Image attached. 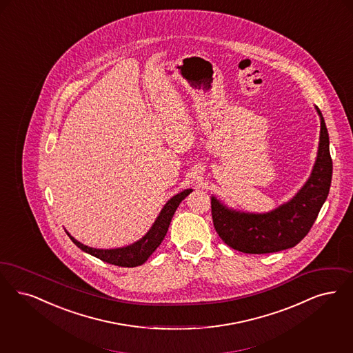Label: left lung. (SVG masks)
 <instances>
[{
    "label": "left lung",
    "instance_id": "left-lung-1",
    "mask_svg": "<svg viewBox=\"0 0 353 353\" xmlns=\"http://www.w3.org/2000/svg\"><path fill=\"white\" fill-rule=\"evenodd\" d=\"M321 118L319 147L310 177L296 196L268 212L235 210L212 196V223L221 239L244 254H272L296 245L314 225L332 179V160L325 118Z\"/></svg>",
    "mask_w": 353,
    "mask_h": 353
}]
</instances>
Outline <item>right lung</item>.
<instances>
[{
    "mask_svg": "<svg viewBox=\"0 0 353 353\" xmlns=\"http://www.w3.org/2000/svg\"><path fill=\"white\" fill-rule=\"evenodd\" d=\"M192 192H193V189H185L179 194L168 199V202L164 205L161 212H159L154 225L148 230V232L141 239L130 244V245H126V247L112 248V250L92 248V247H88L83 243H80L79 240L74 239L68 231H65V232L71 238L72 241L86 254H92L99 260L113 264V265L134 268V267L144 264L147 261V259L155 252L156 248L161 244V241L167 235L170 221L177 210L179 205L181 203L183 198L189 196Z\"/></svg>",
    "mask_w": 353,
    "mask_h": 353,
    "instance_id": "obj_1",
    "label": "right lung"
}]
</instances>
